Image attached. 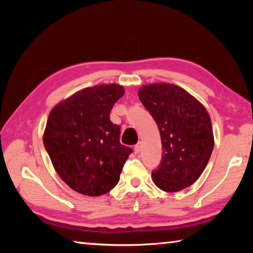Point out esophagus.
I'll return each mask as SVG.
<instances>
[{
	"mask_svg": "<svg viewBox=\"0 0 253 253\" xmlns=\"http://www.w3.org/2000/svg\"><path fill=\"white\" fill-rule=\"evenodd\" d=\"M140 149H142V143L138 142V143H137V144L135 145L134 151H135V153H136V154H138V153L140 152Z\"/></svg>",
	"mask_w": 253,
	"mask_h": 253,
	"instance_id": "esophagus-1",
	"label": "esophagus"
}]
</instances>
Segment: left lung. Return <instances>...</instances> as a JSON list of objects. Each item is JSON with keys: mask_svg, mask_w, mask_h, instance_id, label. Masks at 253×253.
<instances>
[{"mask_svg": "<svg viewBox=\"0 0 253 253\" xmlns=\"http://www.w3.org/2000/svg\"><path fill=\"white\" fill-rule=\"evenodd\" d=\"M138 97L162 138V162L152 173L153 181L165 192L184 190L198 181L211 157L214 137L210 115L196 98L173 84H144Z\"/></svg>", "mask_w": 253, "mask_h": 253, "instance_id": "8db88e82", "label": "left lung"}]
</instances>
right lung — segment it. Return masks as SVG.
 <instances>
[{
	"label": "right lung",
	"instance_id": "add662e5",
	"mask_svg": "<svg viewBox=\"0 0 253 253\" xmlns=\"http://www.w3.org/2000/svg\"><path fill=\"white\" fill-rule=\"evenodd\" d=\"M125 93L123 85L98 84L55 105L46 122L43 144L55 172L72 190L87 196L117 185L131 148L119 142L121 127L109 115Z\"/></svg>",
	"mask_w": 253,
	"mask_h": 253
}]
</instances>
